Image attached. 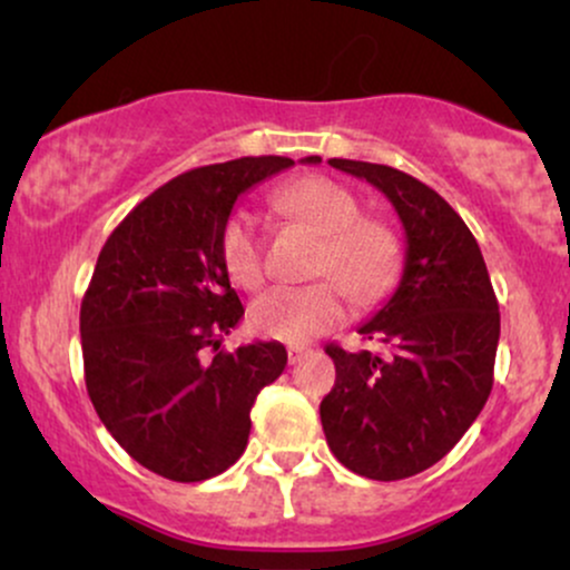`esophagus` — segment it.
Segmentation results:
<instances>
[{
    "instance_id": "esophagus-1",
    "label": "esophagus",
    "mask_w": 570,
    "mask_h": 570,
    "mask_svg": "<svg viewBox=\"0 0 570 570\" xmlns=\"http://www.w3.org/2000/svg\"><path fill=\"white\" fill-rule=\"evenodd\" d=\"M289 364H297V362H303V358L307 356V348L305 345H289Z\"/></svg>"
}]
</instances>
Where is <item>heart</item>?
Wrapping results in <instances>:
<instances>
[{
  "instance_id": "b5f03b06",
  "label": "heart",
  "mask_w": 570,
  "mask_h": 570,
  "mask_svg": "<svg viewBox=\"0 0 570 570\" xmlns=\"http://www.w3.org/2000/svg\"><path fill=\"white\" fill-rule=\"evenodd\" d=\"M273 206L286 217L322 233L311 286H276L248 311L257 335L281 343H307L345 318V294L356 305L381 299L394 286L402 265V244L381 219L362 217V203L348 187L326 176H303L273 193ZM219 257L240 289L254 292L265 281L263 235L257 217L235 208L219 230Z\"/></svg>"
}]
</instances>
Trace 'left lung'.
<instances>
[{"label": "left lung", "mask_w": 570, "mask_h": 570, "mask_svg": "<svg viewBox=\"0 0 570 570\" xmlns=\"http://www.w3.org/2000/svg\"><path fill=\"white\" fill-rule=\"evenodd\" d=\"M330 166L367 179L391 200L407 254L396 292L358 326L383 351L326 345L337 377L322 402V426L345 469L404 480L442 461L485 407L501 335L499 299L472 230L440 193L377 163L332 158Z\"/></svg>", "instance_id": "obj_1"}]
</instances>
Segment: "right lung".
Segmentation results:
<instances>
[{
    "label": "right lung",
    "instance_id": "add662e5",
    "mask_svg": "<svg viewBox=\"0 0 570 570\" xmlns=\"http://www.w3.org/2000/svg\"><path fill=\"white\" fill-rule=\"evenodd\" d=\"M289 166L263 155L179 174L98 254L80 307L88 396L120 448L166 480L230 469L246 450L254 399L286 367L281 343L222 348L244 305L219 230L240 193Z\"/></svg>",
    "mask_w": 570,
    "mask_h": 570
}]
</instances>
